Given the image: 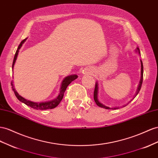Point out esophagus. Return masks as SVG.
Masks as SVG:
<instances>
[{"label": "esophagus", "mask_w": 158, "mask_h": 158, "mask_svg": "<svg viewBox=\"0 0 158 158\" xmlns=\"http://www.w3.org/2000/svg\"><path fill=\"white\" fill-rule=\"evenodd\" d=\"M85 72H86V70H85Z\"/></svg>", "instance_id": "1"}]
</instances>
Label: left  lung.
Returning a JSON list of instances; mask_svg holds the SVG:
<instances>
[{
  "instance_id": "obj_1",
  "label": "left lung",
  "mask_w": 158,
  "mask_h": 158,
  "mask_svg": "<svg viewBox=\"0 0 158 158\" xmlns=\"http://www.w3.org/2000/svg\"><path fill=\"white\" fill-rule=\"evenodd\" d=\"M138 52V53L140 54V51H139V48H137V49H136V52ZM140 62H141V79H140V81H139V84L138 85V89H137V91H136V93L135 94L134 97V98L138 95V94L139 93L140 89H141V87H142V82H143V63H142V61L140 60ZM98 83L97 82H96V85H95V88H94V101L96 102V104L99 106V107H101V108H105V109H112V110H115V109H118L120 108L119 107H114V108H110V107H108V106H106L105 105H104L103 104H102L100 102H99L98 99ZM133 98V99H134ZM132 99V100H133ZM130 101V102H131ZM128 104V103H127L126 105ZM126 105L125 106H123V107L124 106H126Z\"/></svg>"
}]
</instances>
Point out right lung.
Masks as SVG:
<instances>
[{
	"instance_id": "1",
	"label": "right lung",
	"mask_w": 158,
	"mask_h": 158,
	"mask_svg": "<svg viewBox=\"0 0 158 158\" xmlns=\"http://www.w3.org/2000/svg\"><path fill=\"white\" fill-rule=\"evenodd\" d=\"M26 40H27V38H25L24 40H23L22 42H21L18 48H17V50H16V52L15 55V57H14L13 62H12V69H13L16 60L17 58V56H18L19 49L21 48V46H22L24 42L26 41ZM77 78H78V76L76 74H72L70 76H67V77L64 78V79L62 82L60 88V92H59L58 96L56 98L52 100L48 101V102H34L25 99L23 97L20 96L18 94V92L16 91L15 88H14L13 82H12V81L11 82V86H12V90L14 91L15 94L17 98H18V100L19 101H20L21 102H23V103L27 105L28 106H30V107H31L34 109L41 110H47V109H52V108H56V106L60 104V102L61 100H62L63 96H64V94L65 90L66 89V88L68 87V86H69V85L72 82V81H74Z\"/></svg>"
}]
</instances>
